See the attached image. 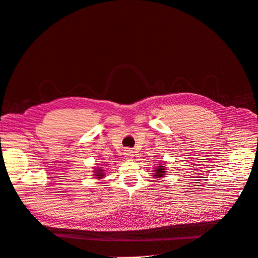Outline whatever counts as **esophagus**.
Here are the masks:
<instances>
[{"label": "esophagus", "instance_id": "34e87169", "mask_svg": "<svg viewBox=\"0 0 258 258\" xmlns=\"http://www.w3.org/2000/svg\"><path fill=\"white\" fill-rule=\"evenodd\" d=\"M124 157H125V159L126 160H131L132 158H133V156H134V153H133V151L132 150H130V149H126V150H124Z\"/></svg>", "mask_w": 258, "mask_h": 258}]
</instances>
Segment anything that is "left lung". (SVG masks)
<instances>
[{"mask_svg":"<svg viewBox=\"0 0 258 258\" xmlns=\"http://www.w3.org/2000/svg\"><path fill=\"white\" fill-rule=\"evenodd\" d=\"M165 170L166 169H165L164 166H159L157 168V170H154V171H156V173H154V177H163L165 175V172H166Z\"/></svg>","mask_w":258,"mask_h":258,"instance_id":"obj_1","label":"left lung"}]
</instances>
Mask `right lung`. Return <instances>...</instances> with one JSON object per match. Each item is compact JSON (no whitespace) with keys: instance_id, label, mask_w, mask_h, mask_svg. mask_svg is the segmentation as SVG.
I'll return each instance as SVG.
<instances>
[{"instance_id":"add662e5","label":"right lung","mask_w":258,"mask_h":258,"mask_svg":"<svg viewBox=\"0 0 258 258\" xmlns=\"http://www.w3.org/2000/svg\"><path fill=\"white\" fill-rule=\"evenodd\" d=\"M102 171H104V170H100L99 168L95 171V176H96V178H102V177H104V174L105 173H102Z\"/></svg>"}]
</instances>
